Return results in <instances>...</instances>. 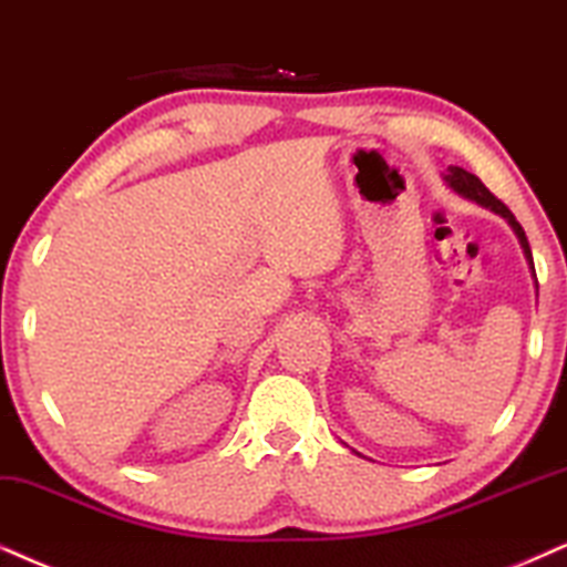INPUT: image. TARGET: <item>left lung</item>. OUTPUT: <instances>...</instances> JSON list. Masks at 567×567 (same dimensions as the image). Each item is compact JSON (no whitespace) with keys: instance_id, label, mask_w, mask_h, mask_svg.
<instances>
[{"instance_id":"left-lung-1","label":"left lung","mask_w":567,"mask_h":567,"mask_svg":"<svg viewBox=\"0 0 567 567\" xmlns=\"http://www.w3.org/2000/svg\"><path fill=\"white\" fill-rule=\"evenodd\" d=\"M444 183H447L450 188H453L455 193H461L463 198L476 200L478 206H486V209H492L494 214H499V217L507 219V225H511L513 230H515V235H518L523 254H526V261L532 264V269H534L532 248H528V238H526V233H523L520 221L513 217V212L507 209V206L503 204V200H499L497 196H494V193H492L489 188H486V185H484L482 181H478L476 175H471V172H465L463 167H450V169H447V175H444Z\"/></svg>"}]
</instances>
